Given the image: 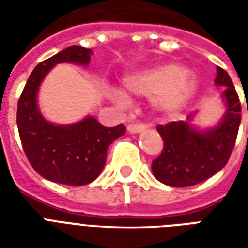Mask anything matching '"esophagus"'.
<instances>
[{"label":"esophagus","instance_id":"esophagus-1","mask_svg":"<svg viewBox=\"0 0 248 248\" xmlns=\"http://www.w3.org/2000/svg\"><path fill=\"white\" fill-rule=\"evenodd\" d=\"M143 129H145V124H131L127 126V131L130 134H138L140 131H143Z\"/></svg>","mask_w":248,"mask_h":248}]
</instances>
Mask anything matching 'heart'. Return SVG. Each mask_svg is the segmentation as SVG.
<instances>
[{
  "instance_id": "obj_1",
  "label": "heart",
  "mask_w": 248,
  "mask_h": 248,
  "mask_svg": "<svg viewBox=\"0 0 248 248\" xmlns=\"http://www.w3.org/2000/svg\"><path fill=\"white\" fill-rule=\"evenodd\" d=\"M126 92L140 97H150L153 108L161 115L181 111L198 90V82L187 69L175 63H163L145 70L133 71L124 77ZM119 102H127V95L119 89L111 90Z\"/></svg>"
}]
</instances>
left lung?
Segmentation results:
<instances>
[{"label":"left lung","mask_w":248,"mask_h":248,"mask_svg":"<svg viewBox=\"0 0 248 248\" xmlns=\"http://www.w3.org/2000/svg\"><path fill=\"white\" fill-rule=\"evenodd\" d=\"M215 85L224 89L222 98L226 111L217 126L201 130L191 124L195 113L186 121L159 124L163 140L161 155L153 161L151 170L159 182L171 187H188L206 181L229 161L240 124V102L234 83L222 67H217Z\"/></svg>","instance_id":"left-lung-1"}]
</instances>
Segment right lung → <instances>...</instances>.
Wrapping results in <instances>:
<instances>
[{
  "instance_id": "1",
  "label": "right lung",
  "mask_w": 248,
  "mask_h": 248,
  "mask_svg": "<svg viewBox=\"0 0 248 248\" xmlns=\"http://www.w3.org/2000/svg\"><path fill=\"white\" fill-rule=\"evenodd\" d=\"M93 51L69 46L35 66L17 106V126L24 151L35 171L51 182L83 186L101 174L108 146L124 134V124L105 127L89 115L79 122L56 124L41 114L37 97L44 78L62 62L87 66Z\"/></svg>"
}]
</instances>
